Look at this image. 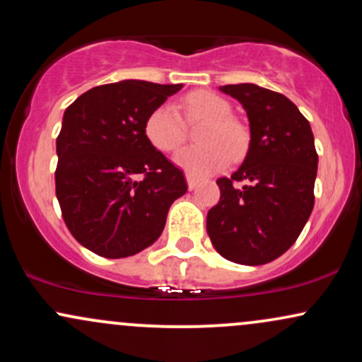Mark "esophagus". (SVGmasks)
<instances>
[{
  "mask_svg": "<svg viewBox=\"0 0 362 362\" xmlns=\"http://www.w3.org/2000/svg\"><path fill=\"white\" fill-rule=\"evenodd\" d=\"M185 178H187V185H189V189L194 190L195 187H197V184H199V178L195 177V175H192V173H187Z\"/></svg>",
  "mask_w": 362,
  "mask_h": 362,
  "instance_id": "esophagus-1",
  "label": "esophagus"
}]
</instances>
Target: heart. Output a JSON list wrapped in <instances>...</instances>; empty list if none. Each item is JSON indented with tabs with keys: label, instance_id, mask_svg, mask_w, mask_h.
<instances>
[{
	"label": "heart",
	"instance_id": "obj_1",
	"mask_svg": "<svg viewBox=\"0 0 362 362\" xmlns=\"http://www.w3.org/2000/svg\"><path fill=\"white\" fill-rule=\"evenodd\" d=\"M185 115L190 122L206 120L199 132L202 146L185 148L177 153L175 163L194 175L221 170L231 156L240 158L247 151L248 132L242 122L231 117L230 102L213 91H194L184 102ZM144 134L149 143L163 153L175 151L184 144L187 129L173 103H161L148 115Z\"/></svg>",
	"mask_w": 362,
	"mask_h": 362
}]
</instances>
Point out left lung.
I'll list each match as a JSON object with an SVG mask.
<instances>
[{
  "instance_id": "left-lung-1",
  "label": "left lung",
  "mask_w": 362,
  "mask_h": 362,
  "mask_svg": "<svg viewBox=\"0 0 362 362\" xmlns=\"http://www.w3.org/2000/svg\"><path fill=\"white\" fill-rule=\"evenodd\" d=\"M219 90L247 110L250 146L233 175L216 180L221 197L207 213V235L224 259L267 264L289 250L313 211L318 168L313 132L282 93L252 83Z\"/></svg>"
}]
</instances>
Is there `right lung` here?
I'll list each match as a JSON object with an SVG mask.
<instances>
[{
    "label": "right lung",
    "instance_id": "obj_1",
    "mask_svg": "<svg viewBox=\"0 0 362 362\" xmlns=\"http://www.w3.org/2000/svg\"><path fill=\"white\" fill-rule=\"evenodd\" d=\"M182 85L124 80L74 100L56 139V195L83 247L105 259L136 255L161 235L187 192L184 172L149 143L148 115Z\"/></svg>",
    "mask_w": 362,
    "mask_h": 362
}]
</instances>
